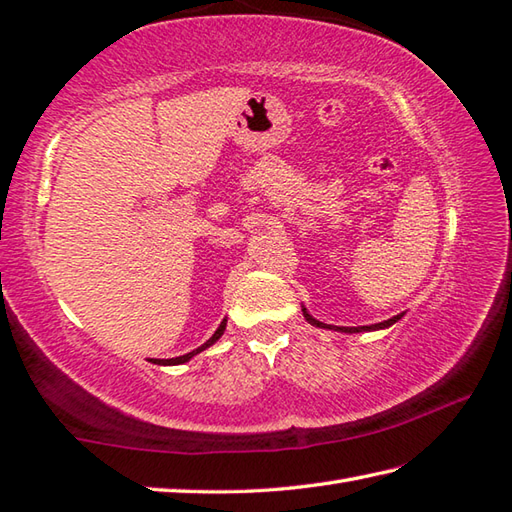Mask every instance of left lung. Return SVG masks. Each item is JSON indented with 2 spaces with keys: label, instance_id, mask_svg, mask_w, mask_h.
<instances>
[{
  "label": "left lung",
  "instance_id": "obj_1",
  "mask_svg": "<svg viewBox=\"0 0 512 512\" xmlns=\"http://www.w3.org/2000/svg\"><path fill=\"white\" fill-rule=\"evenodd\" d=\"M304 317L308 319L310 324L313 326H319V328H330V326H326V324H322V322H317V319H313L310 317L308 313H306V308H304ZM397 319H402V315H395V317H390V319H386V322H379V324H375V326H342V328H335V330H342V333H364V330H377V328H388V326H393Z\"/></svg>",
  "mask_w": 512,
  "mask_h": 512
}]
</instances>
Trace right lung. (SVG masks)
<instances>
[{"instance_id":"add662e5","label":"right lung","mask_w":512,"mask_h":512,"mask_svg":"<svg viewBox=\"0 0 512 512\" xmlns=\"http://www.w3.org/2000/svg\"><path fill=\"white\" fill-rule=\"evenodd\" d=\"M224 330H226V319H224V322H222V324H219V328L215 330V335H213V337H210L206 344H202V346H199V348H195V350H193V353L179 355V357H173V359H157V362H155V364H164V366H170V364H184V362H188V359H190V357H193V355H197V353H202V350H204V348H208V346H213V344L217 342V339L224 335Z\"/></svg>"}]
</instances>
